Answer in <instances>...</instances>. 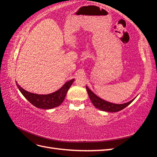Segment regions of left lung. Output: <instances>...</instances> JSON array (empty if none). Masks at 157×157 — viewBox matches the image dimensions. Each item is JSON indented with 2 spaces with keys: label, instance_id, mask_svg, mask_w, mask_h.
<instances>
[{
  "label": "left lung",
  "instance_id": "obj_1",
  "mask_svg": "<svg viewBox=\"0 0 157 157\" xmlns=\"http://www.w3.org/2000/svg\"><path fill=\"white\" fill-rule=\"evenodd\" d=\"M86 90H87L88 94L90 101L92 102L93 105H94L96 108L98 109L99 110L107 112H117L121 111V110L125 108L127 106H128L130 103H132L134 99L132 100L131 101L128 102L124 103V104H114V103H111L107 101H105V100H102L101 98L98 97L97 96L95 95L90 90L87 86H86Z\"/></svg>",
  "mask_w": 157,
  "mask_h": 157
}]
</instances>
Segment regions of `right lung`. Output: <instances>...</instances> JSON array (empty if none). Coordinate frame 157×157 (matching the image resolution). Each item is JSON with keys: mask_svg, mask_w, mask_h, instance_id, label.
Returning <instances> with one entry per match:
<instances>
[{"mask_svg": "<svg viewBox=\"0 0 157 157\" xmlns=\"http://www.w3.org/2000/svg\"><path fill=\"white\" fill-rule=\"evenodd\" d=\"M74 79H72L63 86L61 88L49 94H36L29 92L23 89L21 86L17 84V88L24 97L32 104L39 109H51L59 106L64 101L67 92L71 87Z\"/></svg>", "mask_w": 157, "mask_h": 157, "instance_id": "add662e5", "label": "right lung"}]
</instances>
